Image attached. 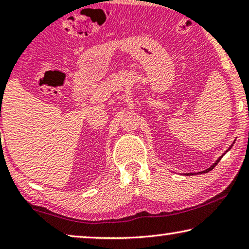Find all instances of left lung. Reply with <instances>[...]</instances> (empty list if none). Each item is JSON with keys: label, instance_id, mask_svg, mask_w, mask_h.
Returning <instances> with one entry per match:
<instances>
[{"label": "left lung", "instance_id": "obj_1", "mask_svg": "<svg viewBox=\"0 0 249 249\" xmlns=\"http://www.w3.org/2000/svg\"><path fill=\"white\" fill-rule=\"evenodd\" d=\"M231 146H232V145H231ZM231 146H230V148H229L228 150H230V149H231ZM228 150H227V151H228ZM227 151H226V152H227ZM226 152H225V153H226ZM225 153H223V155H225ZM221 158H222V157H220V158H219L218 160H216V161H215V162H214V163H213V164H212V166L209 168V169H206V170H204V171H202V173H208V171H210V170H212V169H213V168H214V167L216 166V163H218V162H219V161H220V160H221ZM191 175H192V174H191ZM187 176H188V174H187Z\"/></svg>", "mask_w": 249, "mask_h": 249}]
</instances>
